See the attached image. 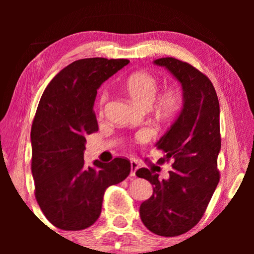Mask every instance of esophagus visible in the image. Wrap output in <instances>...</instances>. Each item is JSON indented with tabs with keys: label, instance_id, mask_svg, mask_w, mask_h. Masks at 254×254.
Returning <instances> with one entry per match:
<instances>
[{
	"label": "esophagus",
	"instance_id": "34e87169",
	"mask_svg": "<svg viewBox=\"0 0 254 254\" xmlns=\"http://www.w3.org/2000/svg\"><path fill=\"white\" fill-rule=\"evenodd\" d=\"M139 168V163H137L135 160H131V177H134L135 176V171Z\"/></svg>",
	"mask_w": 254,
	"mask_h": 254
}]
</instances>
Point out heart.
<instances>
[{
    "mask_svg": "<svg viewBox=\"0 0 254 254\" xmlns=\"http://www.w3.org/2000/svg\"><path fill=\"white\" fill-rule=\"evenodd\" d=\"M123 89L136 105L144 109L151 106L154 113L161 119L173 118L182 106V95L176 87L165 88L154 98L158 89V80L149 72H133L124 80ZM106 100L107 94L103 93L100 100L101 109Z\"/></svg>",
    "mask_w": 254,
    "mask_h": 254,
    "instance_id": "1",
    "label": "heart"
}]
</instances>
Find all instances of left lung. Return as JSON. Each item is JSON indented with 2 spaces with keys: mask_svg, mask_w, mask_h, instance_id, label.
<instances>
[{
  "mask_svg": "<svg viewBox=\"0 0 254 254\" xmlns=\"http://www.w3.org/2000/svg\"><path fill=\"white\" fill-rule=\"evenodd\" d=\"M154 64L180 81L184 106L156 144L166 153L159 163L173 161L169 179L159 180V175L147 168L135 175L153 186L152 196L140 206L141 221L152 233L170 238L186 233L200 221L220 182V103L212 81L190 64L173 57Z\"/></svg>",
  "mask_w": 254,
  "mask_h": 254,
  "instance_id": "1",
  "label": "left lung"
}]
</instances>
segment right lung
I'll return each mask as SVG.
<instances>
[{
  "mask_svg": "<svg viewBox=\"0 0 254 254\" xmlns=\"http://www.w3.org/2000/svg\"><path fill=\"white\" fill-rule=\"evenodd\" d=\"M130 63L85 58L56 75L40 98L31 127L34 195L51 224L65 231L87 229L102 212L107 187L131 171L127 158L84 161L86 135L98 130L93 106L97 89Z\"/></svg>",
  "mask_w": 254,
  "mask_h": 254,
  "instance_id": "obj_1",
  "label": "right lung"
}]
</instances>
